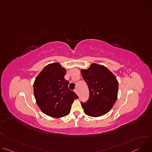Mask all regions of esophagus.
Wrapping results in <instances>:
<instances>
[{
	"label": "esophagus",
	"mask_w": 152,
	"mask_h": 152,
	"mask_svg": "<svg viewBox=\"0 0 152 152\" xmlns=\"http://www.w3.org/2000/svg\"><path fill=\"white\" fill-rule=\"evenodd\" d=\"M75 93L76 94H77V95H79V93H78V90H77V89H76L75 90Z\"/></svg>",
	"instance_id": "obj_1"
}]
</instances>
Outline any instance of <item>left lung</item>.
I'll return each instance as SVG.
<instances>
[{
    "mask_svg": "<svg viewBox=\"0 0 152 152\" xmlns=\"http://www.w3.org/2000/svg\"><path fill=\"white\" fill-rule=\"evenodd\" d=\"M80 73L87 83L90 97L81 103L84 113L88 116L98 117L109 112L118 96V82L115 76L103 65L93 63Z\"/></svg>",
    "mask_w": 152,
    "mask_h": 152,
    "instance_id": "8db88e82",
    "label": "left lung"
}]
</instances>
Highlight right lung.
Segmentation results:
<instances>
[{"instance_id":"add662e5","label":"right lung","mask_w":152,"mask_h":152,"mask_svg":"<svg viewBox=\"0 0 152 152\" xmlns=\"http://www.w3.org/2000/svg\"><path fill=\"white\" fill-rule=\"evenodd\" d=\"M67 70L59 62L51 63L43 69L34 83V94L41 111L47 115L61 118L69 114L71 106L78 96L69 88L64 79Z\"/></svg>"}]
</instances>
